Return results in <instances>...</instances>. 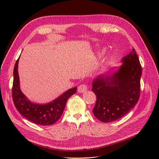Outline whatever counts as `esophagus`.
Returning <instances> with one entry per match:
<instances>
[{
  "label": "esophagus",
  "mask_w": 159,
  "mask_h": 159,
  "mask_svg": "<svg viewBox=\"0 0 159 159\" xmlns=\"http://www.w3.org/2000/svg\"><path fill=\"white\" fill-rule=\"evenodd\" d=\"M88 89V87L85 84H82L80 86H79L78 87V92L80 93H84L85 91H86Z\"/></svg>",
  "instance_id": "obj_1"
}]
</instances>
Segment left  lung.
Masks as SVG:
<instances>
[{
  "mask_svg": "<svg viewBox=\"0 0 159 159\" xmlns=\"http://www.w3.org/2000/svg\"><path fill=\"white\" fill-rule=\"evenodd\" d=\"M121 62V66L98 75L92 81L91 89L97 95L93 113L103 122L120 119L139 101L142 68L135 49Z\"/></svg>",
  "mask_w": 159,
  "mask_h": 159,
  "instance_id": "8db88e82",
  "label": "left lung"
}]
</instances>
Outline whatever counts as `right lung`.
Wrapping results in <instances>:
<instances>
[{
    "label": "right lung",
    "mask_w": 159,
    "mask_h": 159,
    "mask_svg": "<svg viewBox=\"0 0 159 159\" xmlns=\"http://www.w3.org/2000/svg\"><path fill=\"white\" fill-rule=\"evenodd\" d=\"M19 58L15 63L13 70L12 97L15 107L25 119L33 123L41 126L53 124L62 115L68 99L76 93L77 87L68 89L48 103L39 104L31 102L20 89L18 72Z\"/></svg>",
    "instance_id": "obj_1"
}]
</instances>
